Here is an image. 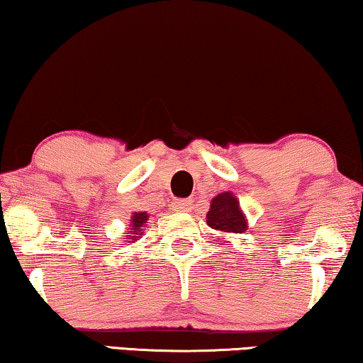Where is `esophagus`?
Returning <instances> with one entry per match:
<instances>
[{"instance_id": "esophagus-1", "label": "esophagus", "mask_w": 363, "mask_h": 363, "mask_svg": "<svg viewBox=\"0 0 363 363\" xmlns=\"http://www.w3.org/2000/svg\"><path fill=\"white\" fill-rule=\"evenodd\" d=\"M172 208L175 211H182V213H185V211H190L191 208H193V201L191 200H185V198H183V200H177V201H173V205H172Z\"/></svg>"}]
</instances>
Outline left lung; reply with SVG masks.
I'll return each mask as SVG.
<instances>
[{
    "label": "left lung",
    "mask_w": 363,
    "mask_h": 363,
    "mask_svg": "<svg viewBox=\"0 0 363 363\" xmlns=\"http://www.w3.org/2000/svg\"><path fill=\"white\" fill-rule=\"evenodd\" d=\"M206 223L213 230L225 233H242L247 230L245 215L240 210V203L230 191L220 193L213 198Z\"/></svg>",
    "instance_id": "left-lung-1"
}]
</instances>
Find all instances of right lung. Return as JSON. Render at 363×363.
Wrapping results in <instances>:
<instances>
[{
	"label": "right lung",
	"mask_w": 363,
	"mask_h": 363,
	"mask_svg": "<svg viewBox=\"0 0 363 363\" xmlns=\"http://www.w3.org/2000/svg\"><path fill=\"white\" fill-rule=\"evenodd\" d=\"M147 213L145 211H140V213H135V215L132 216V231L133 233H128V235H142V230H143V223H147Z\"/></svg>",
	"instance_id": "right-lung-1"
}]
</instances>
